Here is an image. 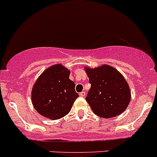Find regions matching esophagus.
I'll return each mask as SVG.
<instances>
[{"instance_id":"1","label":"esophagus","mask_w":157,"mask_h":157,"mask_svg":"<svg viewBox=\"0 0 157 157\" xmlns=\"http://www.w3.org/2000/svg\"><path fill=\"white\" fill-rule=\"evenodd\" d=\"M80 96H81V97H84V96H86V93H85L84 91H82L81 93H80Z\"/></svg>"}]
</instances>
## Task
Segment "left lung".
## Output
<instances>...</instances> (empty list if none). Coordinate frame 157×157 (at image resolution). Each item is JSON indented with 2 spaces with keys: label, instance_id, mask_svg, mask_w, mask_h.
Segmentation results:
<instances>
[{
  "label": "left lung",
  "instance_id": "1",
  "mask_svg": "<svg viewBox=\"0 0 157 157\" xmlns=\"http://www.w3.org/2000/svg\"><path fill=\"white\" fill-rule=\"evenodd\" d=\"M85 70L91 84L86 100L93 112L104 118L122 113L131 101V91L121 73L106 64Z\"/></svg>",
  "mask_w": 157,
  "mask_h": 157
}]
</instances>
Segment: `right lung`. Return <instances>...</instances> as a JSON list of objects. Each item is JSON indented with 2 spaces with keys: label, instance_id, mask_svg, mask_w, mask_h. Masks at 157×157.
I'll return each mask as SVG.
<instances>
[{
  "label": "right lung",
  "instance_id": "1",
  "mask_svg": "<svg viewBox=\"0 0 157 157\" xmlns=\"http://www.w3.org/2000/svg\"><path fill=\"white\" fill-rule=\"evenodd\" d=\"M69 76V70L61 64L48 67L39 76L32 90V102L41 115L55 120L69 113L79 96Z\"/></svg>",
  "mask_w": 157,
  "mask_h": 157
}]
</instances>
